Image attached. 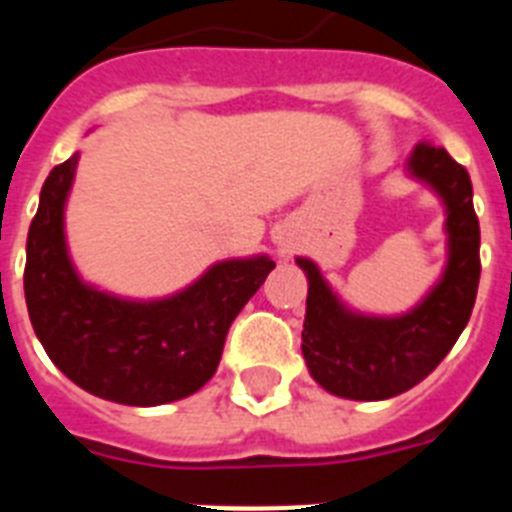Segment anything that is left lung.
<instances>
[{
  "instance_id": "8db88e82",
  "label": "left lung",
  "mask_w": 512,
  "mask_h": 512,
  "mask_svg": "<svg viewBox=\"0 0 512 512\" xmlns=\"http://www.w3.org/2000/svg\"><path fill=\"white\" fill-rule=\"evenodd\" d=\"M405 171L446 212V266L418 305L402 315H364L333 292L315 261L295 259L307 277L302 356L310 377L346 400H387L423 382L467 328L477 300L479 220L467 169L443 148L418 143Z\"/></svg>"
}]
</instances>
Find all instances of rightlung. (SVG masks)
<instances>
[{
	"label": "right lung",
	"instance_id": "right-lung-1",
	"mask_svg": "<svg viewBox=\"0 0 512 512\" xmlns=\"http://www.w3.org/2000/svg\"><path fill=\"white\" fill-rule=\"evenodd\" d=\"M79 153L40 189L27 233L25 302L45 354L81 390L102 400L153 408L202 390L223 356L235 315L266 282L264 253L212 264L184 289L130 300L84 282L66 243V202Z\"/></svg>",
	"mask_w": 512,
	"mask_h": 512
}]
</instances>
